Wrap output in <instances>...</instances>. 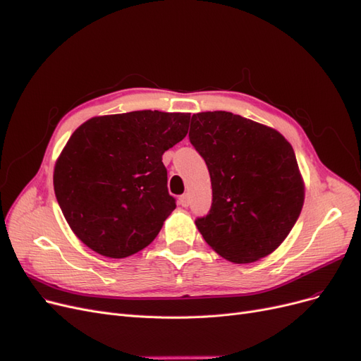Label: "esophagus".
Segmentation results:
<instances>
[{"label":"esophagus","mask_w":361,"mask_h":361,"mask_svg":"<svg viewBox=\"0 0 361 361\" xmlns=\"http://www.w3.org/2000/svg\"><path fill=\"white\" fill-rule=\"evenodd\" d=\"M179 204L182 207H188L190 206V197H188V194H183V195L179 197Z\"/></svg>","instance_id":"obj_1"}]
</instances>
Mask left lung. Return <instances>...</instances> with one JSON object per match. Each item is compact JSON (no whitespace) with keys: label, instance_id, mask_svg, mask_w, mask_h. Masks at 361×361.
Masks as SVG:
<instances>
[{"label":"left lung","instance_id":"8db88e82","mask_svg":"<svg viewBox=\"0 0 361 361\" xmlns=\"http://www.w3.org/2000/svg\"><path fill=\"white\" fill-rule=\"evenodd\" d=\"M190 140L204 158L212 207L195 225L226 261L252 264L276 250L296 224L305 185L296 155L276 128L233 112H198Z\"/></svg>","mask_w":361,"mask_h":361}]
</instances>
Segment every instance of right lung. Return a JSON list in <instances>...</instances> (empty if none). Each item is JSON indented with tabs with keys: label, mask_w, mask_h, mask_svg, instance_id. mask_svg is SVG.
Here are the masks:
<instances>
[{
	"label": "right lung",
	"mask_w": 361,
	"mask_h": 361,
	"mask_svg": "<svg viewBox=\"0 0 361 361\" xmlns=\"http://www.w3.org/2000/svg\"><path fill=\"white\" fill-rule=\"evenodd\" d=\"M190 114L102 115L72 133L54 164V194L74 234L114 259L145 249L175 210L163 154L188 133Z\"/></svg>",
	"instance_id": "1"
}]
</instances>
